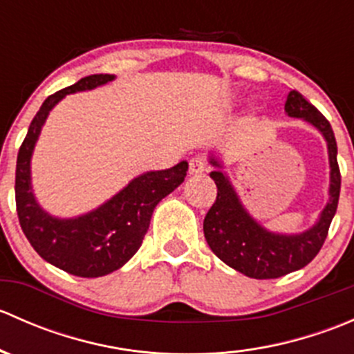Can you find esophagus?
<instances>
[{
  "mask_svg": "<svg viewBox=\"0 0 354 354\" xmlns=\"http://www.w3.org/2000/svg\"><path fill=\"white\" fill-rule=\"evenodd\" d=\"M207 169V162L203 157L200 156H195L190 159V173L192 174H198V173H203V171Z\"/></svg>",
  "mask_w": 354,
  "mask_h": 354,
  "instance_id": "1",
  "label": "esophagus"
}]
</instances>
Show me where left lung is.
<instances>
[{
	"instance_id": "1",
	"label": "left lung",
	"mask_w": 354,
	"mask_h": 354,
	"mask_svg": "<svg viewBox=\"0 0 354 354\" xmlns=\"http://www.w3.org/2000/svg\"><path fill=\"white\" fill-rule=\"evenodd\" d=\"M284 109L289 116L303 118L312 123L326 137L330 160V198L312 230L295 236H283L266 231L246 214L233 187L221 171L210 173V178L216 181L217 197L203 219L207 243L224 263L253 279H276L308 266L329 234L341 192L337 144L327 118L298 91L289 92ZM212 164L219 166L216 160Z\"/></svg>"
}]
</instances>
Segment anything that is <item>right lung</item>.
Instances as JSON below:
<instances>
[{
  "label": "right lung",
  "instance_id": "obj_1",
  "mask_svg": "<svg viewBox=\"0 0 354 354\" xmlns=\"http://www.w3.org/2000/svg\"><path fill=\"white\" fill-rule=\"evenodd\" d=\"M109 80L113 75H91L49 95L17 156L15 202L24 234L46 262L78 277H101L124 266L140 248L156 205L183 183L188 169L183 160L171 169L142 174L97 210L77 219H55L37 205L30 190V156L49 111L66 94Z\"/></svg>",
  "mask_w": 354,
  "mask_h": 354
}]
</instances>
